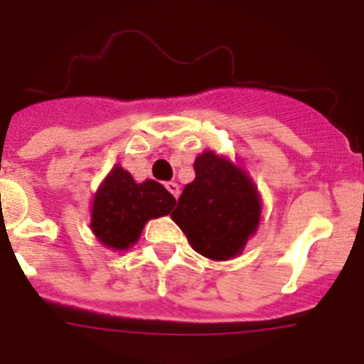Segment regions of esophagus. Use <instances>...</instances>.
Instances as JSON below:
<instances>
[{"instance_id": "esophagus-1", "label": "esophagus", "mask_w": 364, "mask_h": 364, "mask_svg": "<svg viewBox=\"0 0 364 364\" xmlns=\"http://www.w3.org/2000/svg\"><path fill=\"white\" fill-rule=\"evenodd\" d=\"M166 188H168V192H170V194H172L173 198H179V192H181V188H179V185H177L176 181H170V183H166Z\"/></svg>"}]
</instances>
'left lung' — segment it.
<instances>
[{"label": "left lung", "mask_w": 364, "mask_h": 364, "mask_svg": "<svg viewBox=\"0 0 364 364\" xmlns=\"http://www.w3.org/2000/svg\"><path fill=\"white\" fill-rule=\"evenodd\" d=\"M194 172L196 177L183 188L172 220L203 257H237L259 228L257 187L242 168L210 149L198 155Z\"/></svg>", "instance_id": "obj_1"}]
</instances>
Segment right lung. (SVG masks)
I'll return each instance as SVG.
<instances>
[{"label": "right lung", "instance_id": "right-lung-1", "mask_svg": "<svg viewBox=\"0 0 364 364\" xmlns=\"http://www.w3.org/2000/svg\"><path fill=\"white\" fill-rule=\"evenodd\" d=\"M173 205L176 198L161 183H136L116 164L94 194L90 229L107 248L129 250L140 239L146 222L170 215Z\"/></svg>", "mask_w": 364, "mask_h": 364}]
</instances>
